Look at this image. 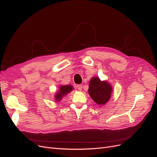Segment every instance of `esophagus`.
I'll list each match as a JSON object with an SVG mask.
<instances>
[{"label":"esophagus","instance_id":"34e87169","mask_svg":"<svg viewBox=\"0 0 157 157\" xmlns=\"http://www.w3.org/2000/svg\"><path fill=\"white\" fill-rule=\"evenodd\" d=\"M76 87H77V89H78V90H82V85L79 84V85H78L77 86H76Z\"/></svg>","mask_w":157,"mask_h":157}]
</instances>
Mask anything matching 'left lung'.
I'll return each mask as SVG.
<instances>
[{
  "label": "left lung",
  "mask_w": 157,
  "mask_h": 157,
  "mask_svg": "<svg viewBox=\"0 0 157 157\" xmlns=\"http://www.w3.org/2000/svg\"><path fill=\"white\" fill-rule=\"evenodd\" d=\"M112 92V86L105 81H101L98 77H94L89 83L88 93L92 99L99 105L106 104Z\"/></svg>",
  "instance_id": "obj_1"
}]
</instances>
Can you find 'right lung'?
Segmentation results:
<instances>
[{
  "mask_svg": "<svg viewBox=\"0 0 157 157\" xmlns=\"http://www.w3.org/2000/svg\"><path fill=\"white\" fill-rule=\"evenodd\" d=\"M73 90V87L71 85L67 86H60L59 92H57L55 95V99L56 101H59L61 100V98L65 95H67L68 93Z\"/></svg>",
  "mask_w": 157,
  "mask_h": 157,
  "instance_id": "add662e5",
  "label": "right lung"
}]
</instances>
